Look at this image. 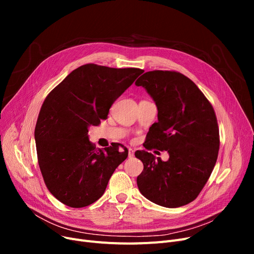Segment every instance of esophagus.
Listing matches in <instances>:
<instances>
[{"instance_id": "esophagus-1", "label": "esophagus", "mask_w": 254, "mask_h": 254, "mask_svg": "<svg viewBox=\"0 0 254 254\" xmlns=\"http://www.w3.org/2000/svg\"><path fill=\"white\" fill-rule=\"evenodd\" d=\"M134 156H135V150L132 148H128V157L132 158Z\"/></svg>"}]
</instances>
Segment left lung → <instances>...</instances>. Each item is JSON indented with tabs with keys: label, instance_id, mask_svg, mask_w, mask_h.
<instances>
[{
	"label": "left lung",
	"instance_id": "obj_1",
	"mask_svg": "<svg viewBox=\"0 0 254 254\" xmlns=\"http://www.w3.org/2000/svg\"><path fill=\"white\" fill-rule=\"evenodd\" d=\"M136 85L147 90L158 110V122L149 128L144 147L170 155L164 162L145 150L135 152L144 165L137 178L139 190L163 207L190 204L202 191L217 161L215 111L194 82L176 71L146 72Z\"/></svg>",
	"mask_w": 254,
	"mask_h": 254
}]
</instances>
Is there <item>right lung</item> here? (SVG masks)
I'll use <instances>...</instances> for the list:
<instances>
[{
	"label": "right lung",
	"instance_id": "right-lung-1",
	"mask_svg": "<svg viewBox=\"0 0 254 254\" xmlns=\"http://www.w3.org/2000/svg\"><path fill=\"white\" fill-rule=\"evenodd\" d=\"M143 72L86 64L46 97L35 127L38 164L48 190L63 204L82 208L95 203L127 157L119 143L97 149L88 127L107 118L115 100Z\"/></svg>",
	"mask_w": 254,
	"mask_h": 254
}]
</instances>
